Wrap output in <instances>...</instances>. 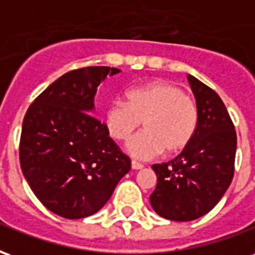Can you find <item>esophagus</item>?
Segmentation results:
<instances>
[{"instance_id":"1","label":"esophagus","mask_w":255,"mask_h":255,"mask_svg":"<svg viewBox=\"0 0 255 255\" xmlns=\"http://www.w3.org/2000/svg\"><path fill=\"white\" fill-rule=\"evenodd\" d=\"M131 166H132V169H135V171H138V169H142V168H143V165H142L140 162H138V161H131Z\"/></svg>"}]
</instances>
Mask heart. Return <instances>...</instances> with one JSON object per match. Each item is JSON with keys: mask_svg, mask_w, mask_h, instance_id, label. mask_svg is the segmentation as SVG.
Returning a JSON list of instances; mask_svg holds the SVG:
<instances>
[{"mask_svg": "<svg viewBox=\"0 0 255 255\" xmlns=\"http://www.w3.org/2000/svg\"><path fill=\"white\" fill-rule=\"evenodd\" d=\"M143 131L131 138L126 149L131 155L149 160L165 153H177L197 132V102L176 84L154 80L128 90L126 101H111L104 112V124L112 138L126 140L135 129Z\"/></svg>", "mask_w": 255, "mask_h": 255, "instance_id": "obj_1", "label": "heart"}]
</instances>
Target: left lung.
Instances as JSON below:
<instances>
[{"instance_id":"8db88e82","label":"left lung","mask_w":255,"mask_h":255,"mask_svg":"<svg viewBox=\"0 0 255 255\" xmlns=\"http://www.w3.org/2000/svg\"><path fill=\"white\" fill-rule=\"evenodd\" d=\"M199 109L197 132L176 158L151 166L157 186L151 208L161 217L192 221L219 203L234 177L236 132L216 91L187 75Z\"/></svg>"}]
</instances>
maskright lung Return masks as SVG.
<instances>
[{"instance_id":"right-lung-1","label":"right lung","mask_w":255,"mask_h":255,"mask_svg":"<svg viewBox=\"0 0 255 255\" xmlns=\"http://www.w3.org/2000/svg\"><path fill=\"white\" fill-rule=\"evenodd\" d=\"M120 69L86 67L53 82L28 108L20 138V166L36 198L64 219L104 208L131 160L95 119L101 82Z\"/></svg>"}]
</instances>
